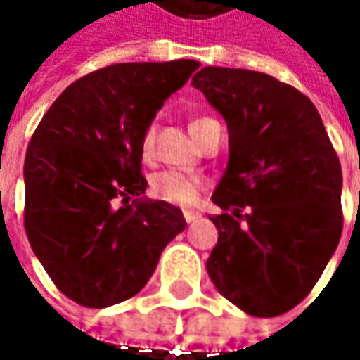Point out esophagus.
Instances as JSON below:
<instances>
[{"label":"esophagus","instance_id":"obj_1","mask_svg":"<svg viewBox=\"0 0 360 360\" xmlns=\"http://www.w3.org/2000/svg\"><path fill=\"white\" fill-rule=\"evenodd\" d=\"M184 218H186V222H194V220H198L200 218V212H196V210H184Z\"/></svg>","mask_w":360,"mask_h":360}]
</instances>
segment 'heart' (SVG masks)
<instances>
[{"label": "heart", "mask_w": 360, "mask_h": 360, "mask_svg": "<svg viewBox=\"0 0 360 360\" xmlns=\"http://www.w3.org/2000/svg\"><path fill=\"white\" fill-rule=\"evenodd\" d=\"M216 120L212 118H194L190 122V131L194 138L200 136V131L210 126ZM154 138H156V128L148 126L142 134V158L150 160L154 154ZM204 188V178L198 174L178 172V170H164L152 176L150 180V192L154 198L176 204V206H192L200 198V192Z\"/></svg>", "instance_id": "1"}]
</instances>
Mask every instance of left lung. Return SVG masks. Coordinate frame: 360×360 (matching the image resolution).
<instances>
[{"mask_svg": "<svg viewBox=\"0 0 360 360\" xmlns=\"http://www.w3.org/2000/svg\"><path fill=\"white\" fill-rule=\"evenodd\" d=\"M229 126V164L210 216L206 270L252 316L295 309L321 278L342 232V172L325 124L297 88L252 70L206 65L192 77Z\"/></svg>", "mask_w": 360, "mask_h": 360, "instance_id": "left-lung-1", "label": "left lung"}]
</instances>
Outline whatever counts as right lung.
I'll return each mask as SVG.
<instances>
[{
    "label": "right lung",
    "mask_w": 360,
    "mask_h": 360,
    "mask_svg": "<svg viewBox=\"0 0 360 360\" xmlns=\"http://www.w3.org/2000/svg\"><path fill=\"white\" fill-rule=\"evenodd\" d=\"M198 65L102 68L68 86L35 128L23 164V224L49 278L82 307L105 309L138 295L186 226L178 206L142 196L140 144Z\"/></svg>",
    "instance_id": "1"
}]
</instances>
